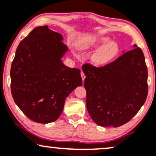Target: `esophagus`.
I'll list each match as a JSON object with an SVG mask.
<instances>
[{"mask_svg":"<svg viewBox=\"0 0 156 156\" xmlns=\"http://www.w3.org/2000/svg\"><path fill=\"white\" fill-rule=\"evenodd\" d=\"M80 75H81V78H82L83 81H84L85 78H86V76H85L84 73H83V71H81V73H80Z\"/></svg>","mask_w":156,"mask_h":156,"instance_id":"esophagus-1","label":"esophagus"}]
</instances>
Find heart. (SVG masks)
Returning a JSON list of instances; mask_svg holds the SVG:
<instances>
[{
  "label": "heart",
  "mask_w": 156,
  "mask_h": 156,
  "mask_svg": "<svg viewBox=\"0 0 156 156\" xmlns=\"http://www.w3.org/2000/svg\"><path fill=\"white\" fill-rule=\"evenodd\" d=\"M78 47L81 51L98 49L91 57V62L96 67L107 65L118 56L120 51L117 43L105 36H86L79 41Z\"/></svg>",
  "instance_id": "1"
}]
</instances>
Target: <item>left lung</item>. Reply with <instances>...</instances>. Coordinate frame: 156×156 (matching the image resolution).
I'll return each mask as SVG.
<instances>
[{"instance_id":"8db88e82","label":"left lung","mask_w":156,"mask_h":156,"mask_svg":"<svg viewBox=\"0 0 156 156\" xmlns=\"http://www.w3.org/2000/svg\"><path fill=\"white\" fill-rule=\"evenodd\" d=\"M133 48L103 67L83 66L87 110L97 125L123 126L146 102L148 69L142 50Z\"/></svg>"}]
</instances>
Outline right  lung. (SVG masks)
Here are the masks:
<instances>
[{
  "label": "right lung",
  "instance_id": "right-lung-1",
  "mask_svg": "<svg viewBox=\"0 0 156 156\" xmlns=\"http://www.w3.org/2000/svg\"><path fill=\"white\" fill-rule=\"evenodd\" d=\"M61 34L38 26L23 39L10 68V87L16 104L39 123H49L61 115L65 101L82 86L80 70L65 66L68 51Z\"/></svg>",
  "mask_w": 156,
  "mask_h": 156
}]
</instances>
